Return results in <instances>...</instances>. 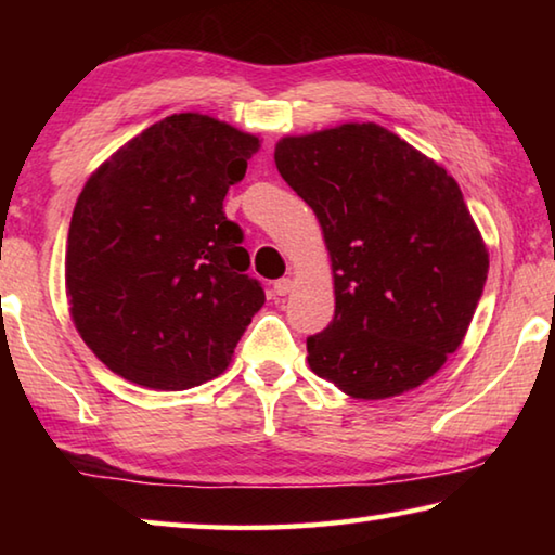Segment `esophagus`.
<instances>
[{"label": "esophagus", "mask_w": 555, "mask_h": 555, "mask_svg": "<svg viewBox=\"0 0 555 555\" xmlns=\"http://www.w3.org/2000/svg\"><path fill=\"white\" fill-rule=\"evenodd\" d=\"M291 288H294V281H291L288 276L274 281V294H276V296H286V294H291Z\"/></svg>", "instance_id": "1"}]
</instances>
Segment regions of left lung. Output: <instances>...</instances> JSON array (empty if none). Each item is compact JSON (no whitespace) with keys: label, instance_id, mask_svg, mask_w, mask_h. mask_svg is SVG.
<instances>
[{"label":"left lung","instance_id":"left-lung-1","mask_svg":"<svg viewBox=\"0 0 555 555\" xmlns=\"http://www.w3.org/2000/svg\"><path fill=\"white\" fill-rule=\"evenodd\" d=\"M284 181L323 228L335 318L311 370L352 399H389L443 367L473 321L490 255L453 176L374 121L284 137Z\"/></svg>","mask_w":555,"mask_h":555}]
</instances>
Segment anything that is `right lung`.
I'll return each instance as SVG.
<instances>
[{
    "instance_id": "add662e5",
    "label": "right lung",
    "mask_w": 555,
    "mask_h": 555,
    "mask_svg": "<svg viewBox=\"0 0 555 555\" xmlns=\"http://www.w3.org/2000/svg\"><path fill=\"white\" fill-rule=\"evenodd\" d=\"M259 137L198 112L156 121L82 185L65 247L70 318L100 362L139 387L218 377L264 291L222 212Z\"/></svg>"
}]
</instances>
